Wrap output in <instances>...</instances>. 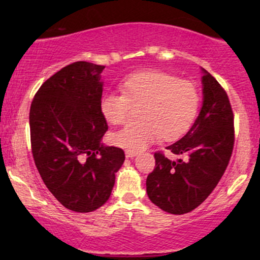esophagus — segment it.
<instances>
[{
    "label": "esophagus",
    "instance_id": "esophagus-1",
    "mask_svg": "<svg viewBox=\"0 0 260 260\" xmlns=\"http://www.w3.org/2000/svg\"><path fill=\"white\" fill-rule=\"evenodd\" d=\"M138 155V153L137 151H129V150H126V157H128V159H132V157L137 156Z\"/></svg>",
    "mask_w": 260,
    "mask_h": 260
}]
</instances>
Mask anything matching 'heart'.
<instances>
[{
  "instance_id": "heart-1",
  "label": "heart",
  "mask_w": 260,
  "mask_h": 260,
  "mask_svg": "<svg viewBox=\"0 0 260 260\" xmlns=\"http://www.w3.org/2000/svg\"><path fill=\"white\" fill-rule=\"evenodd\" d=\"M123 94L106 92L100 99V111L110 124L128 118L131 105H140L137 117L112 134L117 147L129 151L144 150L162 138L168 142L183 137L194 122L199 109V92L188 80L161 71H142L122 79Z\"/></svg>"
}]
</instances>
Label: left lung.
Masks as SVG:
<instances>
[{"label":"left lung","instance_id":"8db88e82","mask_svg":"<svg viewBox=\"0 0 260 260\" xmlns=\"http://www.w3.org/2000/svg\"><path fill=\"white\" fill-rule=\"evenodd\" d=\"M203 105L190 129L169 145L172 161L155 153V169L147 178L149 199L170 214H186L214 190L229 165L235 143L234 112L226 91L202 68Z\"/></svg>","mask_w":260,"mask_h":260}]
</instances>
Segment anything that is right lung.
I'll return each instance as SVG.
<instances>
[{
    "mask_svg": "<svg viewBox=\"0 0 260 260\" xmlns=\"http://www.w3.org/2000/svg\"><path fill=\"white\" fill-rule=\"evenodd\" d=\"M104 68L85 61L66 66L40 86L29 113L39 174L53 197L77 213L105 204L124 161L122 149L101 143L109 128L100 111Z\"/></svg>",
    "mask_w": 260,
    "mask_h": 260,
    "instance_id": "add662e5",
    "label": "right lung"
}]
</instances>
